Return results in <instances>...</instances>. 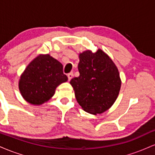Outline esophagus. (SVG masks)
<instances>
[{
    "label": "esophagus",
    "mask_w": 155,
    "mask_h": 155,
    "mask_svg": "<svg viewBox=\"0 0 155 155\" xmlns=\"http://www.w3.org/2000/svg\"><path fill=\"white\" fill-rule=\"evenodd\" d=\"M73 76H74V74H73V72L69 73V74H68V81H70V80L72 79Z\"/></svg>",
    "instance_id": "1"
}]
</instances>
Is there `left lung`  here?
I'll return each mask as SVG.
<instances>
[{
  "label": "left lung",
  "mask_w": 155,
  "mask_h": 155,
  "mask_svg": "<svg viewBox=\"0 0 155 155\" xmlns=\"http://www.w3.org/2000/svg\"><path fill=\"white\" fill-rule=\"evenodd\" d=\"M79 76L71 80L77 102L92 114L108 109L119 95L121 80L118 69L106 53L84 51L79 54Z\"/></svg>",
  "instance_id": "obj_1"
}]
</instances>
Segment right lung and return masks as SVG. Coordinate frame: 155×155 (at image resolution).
I'll list each match as a JSON object with an SVG mask.
<instances>
[{
	"instance_id": "1",
	"label": "right lung",
	"mask_w": 155,
	"mask_h": 155,
	"mask_svg": "<svg viewBox=\"0 0 155 155\" xmlns=\"http://www.w3.org/2000/svg\"><path fill=\"white\" fill-rule=\"evenodd\" d=\"M63 69V65L50 55H39L28 65L19 79L22 97L34 105L47 101L54 95L57 87L68 80Z\"/></svg>"
}]
</instances>
